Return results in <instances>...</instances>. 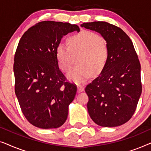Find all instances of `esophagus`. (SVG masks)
Wrapping results in <instances>:
<instances>
[{
	"label": "esophagus",
	"mask_w": 151,
	"mask_h": 151,
	"mask_svg": "<svg viewBox=\"0 0 151 151\" xmlns=\"http://www.w3.org/2000/svg\"><path fill=\"white\" fill-rule=\"evenodd\" d=\"M84 89V86H82V85H78V93H80V92L83 91Z\"/></svg>",
	"instance_id": "1"
}]
</instances>
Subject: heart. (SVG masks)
<instances>
[{"label": "heart", "mask_w": 151, "mask_h": 151, "mask_svg": "<svg viewBox=\"0 0 151 151\" xmlns=\"http://www.w3.org/2000/svg\"><path fill=\"white\" fill-rule=\"evenodd\" d=\"M69 46L59 43L55 51V58L62 71L68 72L73 65V55L80 53L79 63L72 69L67 77L72 82L82 83L92 74L98 75L106 67L109 60L107 43L100 35L82 30L68 39Z\"/></svg>", "instance_id": "heart-1"}]
</instances>
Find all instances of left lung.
I'll return each instance as SVG.
<instances>
[{
	"mask_svg": "<svg viewBox=\"0 0 151 151\" xmlns=\"http://www.w3.org/2000/svg\"><path fill=\"white\" fill-rule=\"evenodd\" d=\"M81 27L100 33L109 51L104 70L85 88L88 114L101 127H118L133 116L142 93L137 54L129 36L114 24L98 21Z\"/></svg>",
	"mask_w": 151,
	"mask_h": 151,
	"instance_id": "1",
	"label": "left lung"
}]
</instances>
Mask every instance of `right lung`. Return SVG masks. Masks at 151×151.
<instances>
[{"label": "right lung", "mask_w": 151, "mask_h": 151, "mask_svg": "<svg viewBox=\"0 0 151 151\" xmlns=\"http://www.w3.org/2000/svg\"><path fill=\"white\" fill-rule=\"evenodd\" d=\"M79 27L42 21L28 29L14 55L15 93L29 122L40 129H56L67 120L69 105L77 91L59 69L55 51L63 36Z\"/></svg>", "instance_id": "add662e5"}]
</instances>
